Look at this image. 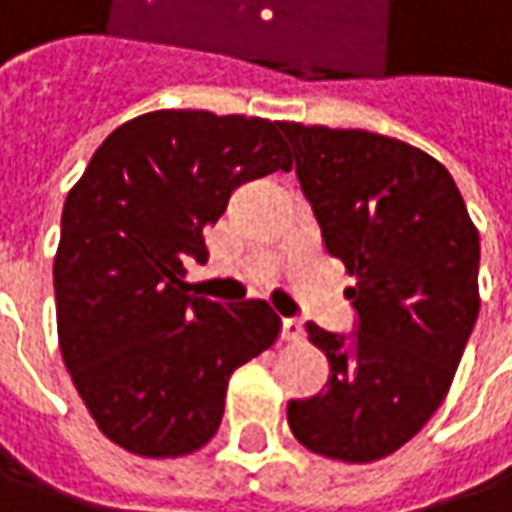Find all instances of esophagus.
<instances>
[{"label": "esophagus", "instance_id": "34e87169", "mask_svg": "<svg viewBox=\"0 0 512 512\" xmlns=\"http://www.w3.org/2000/svg\"><path fill=\"white\" fill-rule=\"evenodd\" d=\"M305 336V325L299 319H282V339L285 342H299Z\"/></svg>", "mask_w": 512, "mask_h": 512}]
</instances>
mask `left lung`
<instances>
[{"instance_id":"8db88e82","label":"left lung","mask_w":512,"mask_h":512,"mask_svg":"<svg viewBox=\"0 0 512 512\" xmlns=\"http://www.w3.org/2000/svg\"><path fill=\"white\" fill-rule=\"evenodd\" d=\"M330 256L356 279L353 333L307 322L327 356L322 393L287 402L307 450L376 462L444 402L479 316V233L442 162L370 130L282 122Z\"/></svg>"}]
</instances>
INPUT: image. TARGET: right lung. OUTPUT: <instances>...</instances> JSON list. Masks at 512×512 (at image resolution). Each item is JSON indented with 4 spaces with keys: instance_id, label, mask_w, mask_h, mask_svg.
<instances>
[{
    "instance_id": "obj_1",
    "label": "right lung",
    "mask_w": 512,
    "mask_h": 512,
    "mask_svg": "<svg viewBox=\"0 0 512 512\" xmlns=\"http://www.w3.org/2000/svg\"><path fill=\"white\" fill-rule=\"evenodd\" d=\"M282 122L153 110L116 128L62 207L53 262L59 347L110 442L173 459L213 439L227 379L279 336L262 299L190 296L205 227L236 187L290 170Z\"/></svg>"
}]
</instances>
